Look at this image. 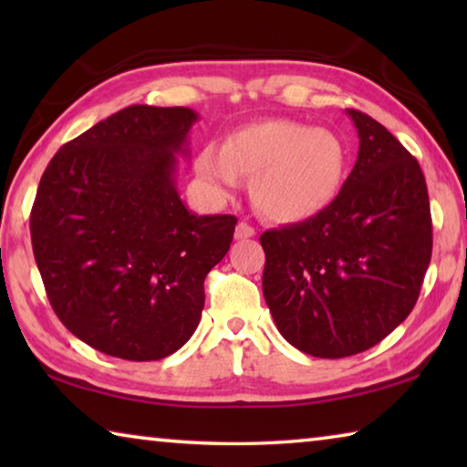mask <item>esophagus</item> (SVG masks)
I'll use <instances>...</instances> for the list:
<instances>
[{"mask_svg":"<svg viewBox=\"0 0 467 467\" xmlns=\"http://www.w3.org/2000/svg\"><path fill=\"white\" fill-rule=\"evenodd\" d=\"M253 234H255V228H253L247 223H239V224H236V228H234V239H239V241L251 239Z\"/></svg>","mask_w":467,"mask_h":467,"instance_id":"1","label":"esophagus"}]
</instances>
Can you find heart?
Here are the masks:
<instances>
[{"mask_svg": "<svg viewBox=\"0 0 467 467\" xmlns=\"http://www.w3.org/2000/svg\"><path fill=\"white\" fill-rule=\"evenodd\" d=\"M193 171L208 192L226 200L251 177L257 210L278 223H300L326 212L348 171L344 141L334 131L292 119H259L226 133L220 150L203 146Z\"/></svg>", "mask_w": 467, "mask_h": 467, "instance_id": "1", "label": "heart"}]
</instances>
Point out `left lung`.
I'll return each mask as SVG.
<instances>
[{
  "instance_id": "left-lung-1",
  "label": "left lung",
  "mask_w": 467,
  "mask_h": 467,
  "mask_svg": "<svg viewBox=\"0 0 467 467\" xmlns=\"http://www.w3.org/2000/svg\"><path fill=\"white\" fill-rule=\"evenodd\" d=\"M358 158L319 216L262 234L264 296L278 331L300 352H365L412 313L432 253L420 164L360 110Z\"/></svg>"
}]
</instances>
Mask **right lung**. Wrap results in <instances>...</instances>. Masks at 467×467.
Wrapping results in <instances>:
<instances>
[{"mask_svg":"<svg viewBox=\"0 0 467 467\" xmlns=\"http://www.w3.org/2000/svg\"><path fill=\"white\" fill-rule=\"evenodd\" d=\"M195 121L185 107L131 105L63 144L38 183L30 239L47 296L109 357L177 352L233 243L234 216H195L177 193L175 154Z\"/></svg>","mask_w":467,"mask_h":467,"instance_id":"1","label":"right lung"}]
</instances>
